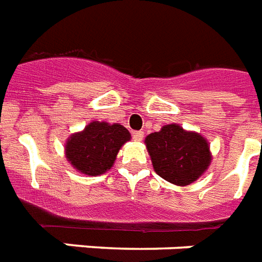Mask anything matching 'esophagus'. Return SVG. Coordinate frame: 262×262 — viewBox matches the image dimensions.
<instances>
[{
    "label": "esophagus",
    "instance_id": "obj_1",
    "mask_svg": "<svg viewBox=\"0 0 262 262\" xmlns=\"http://www.w3.org/2000/svg\"><path fill=\"white\" fill-rule=\"evenodd\" d=\"M143 137H144L143 131H135V133L133 134L134 141H137V142H141L142 139H143Z\"/></svg>",
    "mask_w": 262,
    "mask_h": 262
}]
</instances>
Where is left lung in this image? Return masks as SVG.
Returning a JSON list of instances; mask_svg holds the SVG:
<instances>
[{"label":"left lung","instance_id":"1","mask_svg":"<svg viewBox=\"0 0 262 262\" xmlns=\"http://www.w3.org/2000/svg\"><path fill=\"white\" fill-rule=\"evenodd\" d=\"M144 143L157 174L174 185H189L211 164L208 142L179 124L164 125L158 133L147 135Z\"/></svg>","mask_w":262,"mask_h":262}]
</instances>
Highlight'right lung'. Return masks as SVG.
Wrapping results in <instances>:
<instances>
[{
    "instance_id": "1",
    "label": "right lung",
    "mask_w": 262,
    "mask_h": 262,
    "mask_svg": "<svg viewBox=\"0 0 262 262\" xmlns=\"http://www.w3.org/2000/svg\"><path fill=\"white\" fill-rule=\"evenodd\" d=\"M131 134L123 125L92 121L81 133L73 134L64 146L66 158L78 171L98 176L112 167L119 150Z\"/></svg>"
}]
</instances>
